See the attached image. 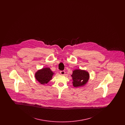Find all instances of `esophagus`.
<instances>
[{"label": "esophagus", "instance_id": "esophagus-1", "mask_svg": "<svg viewBox=\"0 0 125 125\" xmlns=\"http://www.w3.org/2000/svg\"><path fill=\"white\" fill-rule=\"evenodd\" d=\"M60 73L62 75H64L65 74V71H60Z\"/></svg>", "mask_w": 125, "mask_h": 125}]
</instances>
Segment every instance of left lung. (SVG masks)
Listing matches in <instances>:
<instances>
[{
	"label": "left lung",
	"mask_w": 125,
	"mask_h": 125,
	"mask_svg": "<svg viewBox=\"0 0 125 125\" xmlns=\"http://www.w3.org/2000/svg\"><path fill=\"white\" fill-rule=\"evenodd\" d=\"M73 80V86L74 87L82 86L87 83L89 79V74L87 72L76 69L73 72L71 75Z\"/></svg>",
	"instance_id": "obj_1"
}]
</instances>
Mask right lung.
<instances>
[{
	"label": "right lung",
	"instance_id": "obj_1",
	"mask_svg": "<svg viewBox=\"0 0 125 125\" xmlns=\"http://www.w3.org/2000/svg\"><path fill=\"white\" fill-rule=\"evenodd\" d=\"M53 73L50 68H44L38 70L35 74V77L40 83L42 84L47 83L52 78Z\"/></svg>",
	"mask_w": 125,
	"mask_h": 125
}]
</instances>
